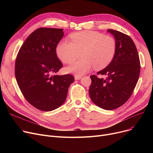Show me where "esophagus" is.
Instances as JSON below:
<instances>
[{"label": "esophagus", "mask_w": 153, "mask_h": 153, "mask_svg": "<svg viewBox=\"0 0 153 153\" xmlns=\"http://www.w3.org/2000/svg\"><path fill=\"white\" fill-rule=\"evenodd\" d=\"M81 77H82V76H81L75 75V76H74V79H75V80H79V79H81Z\"/></svg>", "instance_id": "1"}]
</instances>
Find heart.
I'll use <instances>...</instances> for the list:
<instances>
[{"instance_id":"b5f03b06","label":"heart","mask_w":153,"mask_h":153,"mask_svg":"<svg viewBox=\"0 0 153 153\" xmlns=\"http://www.w3.org/2000/svg\"><path fill=\"white\" fill-rule=\"evenodd\" d=\"M72 42L62 39L56 48L59 59L71 64L82 59L66 68L68 72L81 76L94 66L96 69L107 66L113 60L117 51V42L114 37L94 31H83L71 35Z\"/></svg>"}]
</instances>
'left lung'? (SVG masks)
<instances>
[{
  "mask_svg": "<svg viewBox=\"0 0 153 153\" xmlns=\"http://www.w3.org/2000/svg\"><path fill=\"white\" fill-rule=\"evenodd\" d=\"M114 36L117 51L113 60L97 74L106 79L91 76L89 95L98 107L107 110L116 109L129 99L140 73V61L132 39L122 32L108 29Z\"/></svg>",
  "mask_w": 153,
  "mask_h": 153,
  "instance_id": "obj_1",
  "label": "left lung"
}]
</instances>
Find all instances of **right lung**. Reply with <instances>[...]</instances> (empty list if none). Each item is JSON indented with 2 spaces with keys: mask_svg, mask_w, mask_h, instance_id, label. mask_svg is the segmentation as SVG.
Masks as SVG:
<instances>
[{
  "mask_svg": "<svg viewBox=\"0 0 153 153\" xmlns=\"http://www.w3.org/2000/svg\"><path fill=\"white\" fill-rule=\"evenodd\" d=\"M63 36V29L39 28L26 39L16 58L15 75L20 89L31 105L42 111L62 105L74 81L71 74H55L62 67L56 49Z\"/></svg>",
  "mask_w": 153,
  "mask_h": 153,
  "instance_id": "obj_1",
  "label": "right lung"
}]
</instances>
